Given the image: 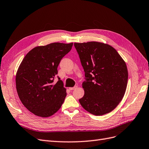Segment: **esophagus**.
I'll return each mask as SVG.
<instances>
[{
	"label": "esophagus",
	"instance_id": "obj_1",
	"mask_svg": "<svg viewBox=\"0 0 149 149\" xmlns=\"http://www.w3.org/2000/svg\"><path fill=\"white\" fill-rule=\"evenodd\" d=\"M77 88V86H75V87H69V89L70 90H74V89H75Z\"/></svg>",
	"mask_w": 149,
	"mask_h": 149
}]
</instances>
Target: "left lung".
<instances>
[{"instance_id":"left-lung-1","label":"left lung","mask_w":149,"mask_h":149,"mask_svg":"<svg viewBox=\"0 0 149 149\" xmlns=\"http://www.w3.org/2000/svg\"><path fill=\"white\" fill-rule=\"evenodd\" d=\"M86 81L80 104L90 113L102 116L116 108L125 94L128 71L113 47L97 41L75 42Z\"/></svg>"}]
</instances>
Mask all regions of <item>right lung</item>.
<instances>
[{
	"label": "right lung",
	"instance_id": "right-lung-1",
	"mask_svg": "<svg viewBox=\"0 0 149 149\" xmlns=\"http://www.w3.org/2000/svg\"><path fill=\"white\" fill-rule=\"evenodd\" d=\"M73 43L52 42L36 46L28 52L16 74V88L22 104L36 116L47 118L61 108L67 95L57 67Z\"/></svg>",
	"mask_w": 149,
	"mask_h": 149
}]
</instances>
